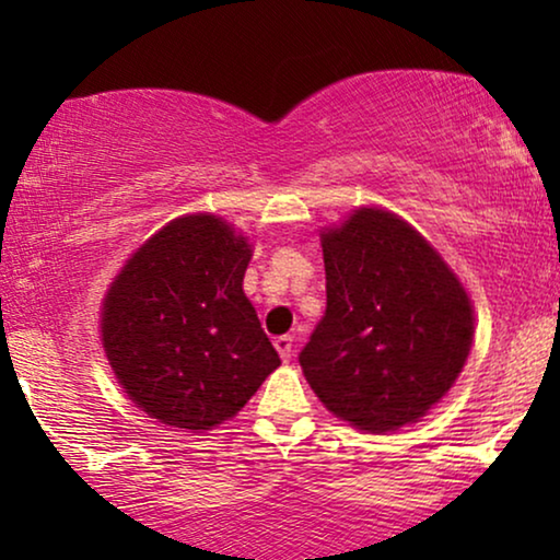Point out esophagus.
<instances>
[{
	"label": "esophagus",
	"mask_w": 560,
	"mask_h": 560,
	"mask_svg": "<svg viewBox=\"0 0 560 560\" xmlns=\"http://www.w3.org/2000/svg\"><path fill=\"white\" fill-rule=\"evenodd\" d=\"M275 349L280 351L282 362H290V357H293V336H278V339H275Z\"/></svg>",
	"instance_id": "34e87169"
}]
</instances>
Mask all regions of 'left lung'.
<instances>
[{"label": "left lung", "mask_w": 560, "mask_h": 560, "mask_svg": "<svg viewBox=\"0 0 560 560\" xmlns=\"http://www.w3.org/2000/svg\"><path fill=\"white\" fill-rule=\"evenodd\" d=\"M326 313L298 362L318 400L359 431L423 418L469 357V295L395 213L359 209L320 236Z\"/></svg>", "instance_id": "8db88e82"}]
</instances>
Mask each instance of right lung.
<instances>
[{
    "label": "right lung",
    "instance_id": "right-lung-1",
    "mask_svg": "<svg viewBox=\"0 0 560 560\" xmlns=\"http://www.w3.org/2000/svg\"><path fill=\"white\" fill-rule=\"evenodd\" d=\"M249 257L226 221L183 217L142 244L106 293V357L129 400L160 423L209 431L280 366L242 290Z\"/></svg>",
    "mask_w": 560,
    "mask_h": 560
}]
</instances>
